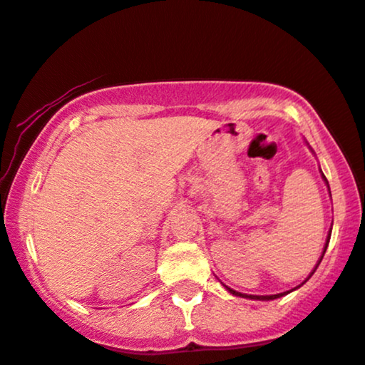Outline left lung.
<instances>
[{"mask_svg":"<svg viewBox=\"0 0 365 365\" xmlns=\"http://www.w3.org/2000/svg\"><path fill=\"white\" fill-rule=\"evenodd\" d=\"M331 235V232H330ZM330 235H328V241H330ZM328 241H327V245H324V252H327V247H328ZM324 255V253H323ZM323 258V257H322ZM322 262V260H319ZM319 262H318V265H319ZM316 270V269H314ZM227 291H230L231 294H235V296H240V297H250V299H260V301H270V299H277V297H280V296H284V294H287V292H282V294H274V296H248V294H241V292H236V291H232V289H230V287H226Z\"/></svg>","mask_w":365,"mask_h":365,"instance_id":"obj_1","label":"left lung"}]
</instances>
